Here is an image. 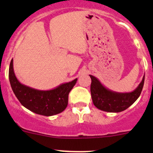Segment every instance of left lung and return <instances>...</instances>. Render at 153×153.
I'll return each instance as SVG.
<instances>
[{"mask_svg":"<svg viewBox=\"0 0 153 153\" xmlns=\"http://www.w3.org/2000/svg\"><path fill=\"white\" fill-rule=\"evenodd\" d=\"M89 76L92 80L90 91L94 105L108 112H120L129 107L140 96L144 83L143 76L139 85L133 91L118 92L106 88L96 77L92 75Z\"/></svg>","mask_w":153,"mask_h":153,"instance_id":"8db88e82","label":"left lung"}]
</instances>
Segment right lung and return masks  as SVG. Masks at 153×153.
<instances>
[{"mask_svg":"<svg viewBox=\"0 0 153 153\" xmlns=\"http://www.w3.org/2000/svg\"><path fill=\"white\" fill-rule=\"evenodd\" d=\"M9 78L13 92L24 107L44 116H52L62 112L68 104V95L77 82L75 78L70 82L60 84L54 89L40 90L21 84L15 76L13 59L10 62Z\"/></svg>","mask_w":153,"mask_h":153,"instance_id":"obj_1","label":"right lung"}]
</instances>
